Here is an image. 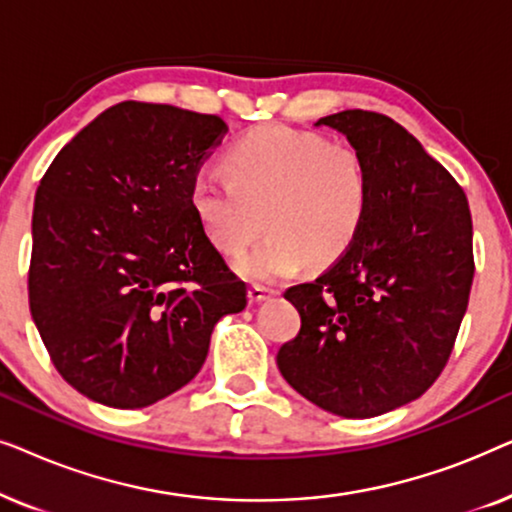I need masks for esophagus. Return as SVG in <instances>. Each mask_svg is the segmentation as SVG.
Here are the masks:
<instances>
[{
	"instance_id": "1",
	"label": "esophagus",
	"mask_w": 512,
	"mask_h": 512,
	"mask_svg": "<svg viewBox=\"0 0 512 512\" xmlns=\"http://www.w3.org/2000/svg\"><path fill=\"white\" fill-rule=\"evenodd\" d=\"M275 293H277L275 289H268V286H263V284H251L249 286V300H251V303H263V300L272 298Z\"/></svg>"
}]
</instances>
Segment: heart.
Wrapping results in <instances>:
<instances>
[{"label": "heart", "mask_w": 512, "mask_h": 512, "mask_svg": "<svg viewBox=\"0 0 512 512\" xmlns=\"http://www.w3.org/2000/svg\"><path fill=\"white\" fill-rule=\"evenodd\" d=\"M226 170L200 172L191 205L226 256L242 254L265 219V240L235 263L254 282L335 263L359 240L373 205L366 156L319 132L261 125L228 146Z\"/></svg>", "instance_id": "heart-1"}]
</instances>
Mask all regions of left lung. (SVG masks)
Listing matches in <instances>:
<instances>
[{
  "label": "left lung",
  "instance_id": "obj_1",
  "mask_svg": "<svg viewBox=\"0 0 512 512\" xmlns=\"http://www.w3.org/2000/svg\"><path fill=\"white\" fill-rule=\"evenodd\" d=\"M317 125L366 156L373 205L345 256L284 293L300 331L277 366L307 401L366 419L443 373L471 296L473 221L464 188L394 118L347 109Z\"/></svg>",
  "mask_w": 512,
  "mask_h": 512
}]
</instances>
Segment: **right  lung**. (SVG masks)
Wrapping results in <instances>:
<instances>
[{"mask_svg":"<svg viewBox=\"0 0 512 512\" xmlns=\"http://www.w3.org/2000/svg\"><path fill=\"white\" fill-rule=\"evenodd\" d=\"M228 125L121 102L62 146L39 181L30 312L53 366L83 396L146 408L200 373L214 326L247 286L191 205Z\"/></svg>","mask_w":512,"mask_h":512,"instance_id":"1","label":"right lung"}]
</instances>
